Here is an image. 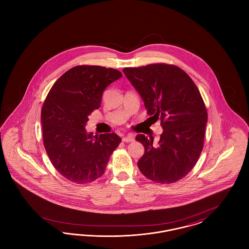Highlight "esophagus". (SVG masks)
Wrapping results in <instances>:
<instances>
[{
	"label": "esophagus",
	"instance_id": "esophagus-1",
	"mask_svg": "<svg viewBox=\"0 0 249 249\" xmlns=\"http://www.w3.org/2000/svg\"><path fill=\"white\" fill-rule=\"evenodd\" d=\"M122 141L125 142H133V141H134V137H133L132 134H128V135H126V136H123Z\"/></svg>",
	"mask_w": 249,
	"mask_h": 249
}]
</instances>
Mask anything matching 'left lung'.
<instances>
[{
	"label": "left lung",
	"mask_w": 249,
	"mask_h": 249,
	"mask_svg": "<svg viewBox=\"0 0 249 249\" xmlns=\"http://www.w3.org/2000/svg\"><path fill=\"white\" fill-rule=\"evenodd\" d=\"M123 72L163 130L157 144L152 136H136L144 147L138 168L154 182L175 183L192 170L203 147L207 111L201 93L189 74L175 65L149 64Z\"/></svg>",
	"instance_id": "left-lung-1"
}]
</instances>
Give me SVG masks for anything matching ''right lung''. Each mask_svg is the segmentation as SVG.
<instances>
[{
  "label": "right lung",
  "mask_w": 249,
  "mask_h": 249,
  "mask_svg": "<svg viewBox=\"0 0 249 249\" xmlns=\"http://www.w3.org/2000/svg\"><path fill=\"white\" fill-rule=\"evenodd\" d=\"M122 73L112 68L79 65L64 72L49 90L41 112L44 145L59 174L76 184L101 178L121 138L92 136L89 116L99 109L105 89Z\"/></svg>",
  "instance_id": "right-lung-1"
}]
</instances>
